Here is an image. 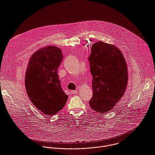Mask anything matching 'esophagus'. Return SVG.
Listing matches in <instances>:
<instances>
[{"instance_id":"1","label":"esophagus","mask_w":155,"mask_h":155,"mask_svg":"<svg viewBox=\"0 0 155 155\" xmlns=\"http://www.w3.org/2000/svg\"><path fill=\"white\" fill-rule=\"evenodd\" d=\"M71 93L72 94H74V95H75V94H78V91H76V90L71 91Z\"/></svg>"}]
</instances>
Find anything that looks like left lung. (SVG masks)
I'll return each mask as SVG.
<instances>
[{"label":"left lung","mask_w":155,"mask_h":155,"mask_svg":"<svg viewBox=\"0 0 155 155\" xmlns=\"http://www.w3.org/2000/svg\"><path fill=\"white\" fill-rule=\"evenodd\" d=\"M88 60L93 90L90 105L96 112H107L126 91L128 73L125 59L117 47L100 41L93 45Z\"/></svg>","instance_id":"left-lung-1"}]
</instances>
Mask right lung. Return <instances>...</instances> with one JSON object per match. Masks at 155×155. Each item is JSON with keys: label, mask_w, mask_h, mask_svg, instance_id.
Listing matches in <instances>:
<instances>
[{"label": "right lung", "mask_w": 155, "mask_h": 155, "mask_svg": "<svg viewBox=\"0 0 155 155\" xmlns=\"http://www.w3.org/2000/svg\"><path fill=\"white\" fill-rule=\"evenodd\" d=\"M62 59L59 48L48 46L32 54L26 70L27 94L35 107L47 115L61 110L68 99L57 73Z\"/></svg>", "instance_id": "add662e5"}]
</instances>
